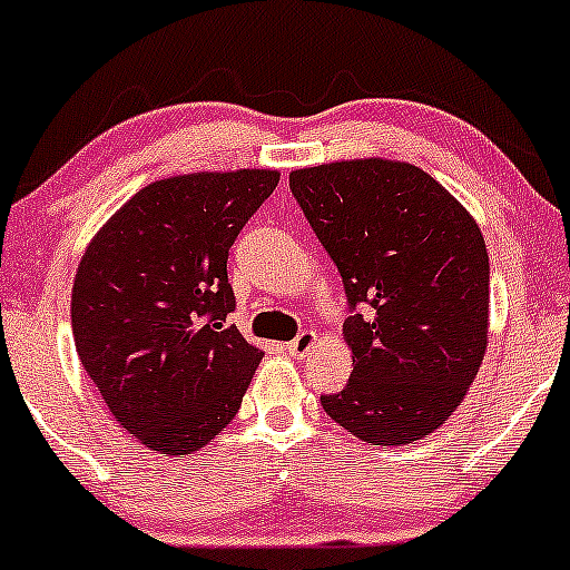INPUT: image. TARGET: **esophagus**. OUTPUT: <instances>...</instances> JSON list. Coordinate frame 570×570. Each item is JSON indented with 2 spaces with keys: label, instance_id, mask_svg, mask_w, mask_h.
<instances>
[{
  "label": "esophagus",
  "instance_id": "1",
  "mask_svg": "<svg viewBox=\"0 0 570 570\" xmlns=\"http://www.w3.org/2000/svg\"><path fill=\"white\" fill-rule=\"evenodd\" d=\"M316 345H318V335H316V332L307 330V332H299V335L294 340H289V343L284 345V351L294 358H305L307 353L316 348Z\"/></svg>",
  "mask_w": 570,
  "mask_h": 570
}]
</instances>
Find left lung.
<instances>
[{
    "mask_svg": "<svg viewBox=\"0 0 570 570\" xmlns=\"http://www.w3.org/2000/svg\"><path fill=\"white\" fill-rule=\"evenodd\" d=\"M289 187L343 276L353 375L322 396L370 444H410L453 415L488 348L490 265L480 225L404 160L297 168Z\"/></svg>",
    "mask_w": 570,
    "mask_h": 570,
    "instance_id": "left-lung-1",
    "label": "left lung"
}]
</instances>
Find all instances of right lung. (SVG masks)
<instances>
[{
  "mask_svg": "<svg viewBox=\"0 0 570 570\" xmlns=\"http://www.w3.org/2000/svg\"><path fill=\"white\" fill-rule=\"evenodd\" d=\"M273 168L198 171L141 187L90 238L75 286L80 362L115 421L185 458L238 412L263 351L227 313V252L278 185Z\"/></svg>",
  "mask_w": 570,
  "mask_h": 570,
  "instance_id": "1",
  "label": "right lung"
}]
</instances>
